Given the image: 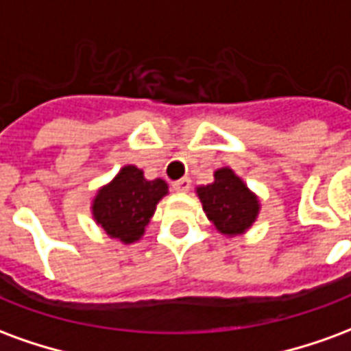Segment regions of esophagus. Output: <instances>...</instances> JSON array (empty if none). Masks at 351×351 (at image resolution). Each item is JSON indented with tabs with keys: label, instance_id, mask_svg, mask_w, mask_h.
<instances>
[{
	"label": "esophagus",
	"instance_id": "34e87169",
	"mask_svg": "<svg viewBox=\"0 0 351 351\" xmlns=\"http://www.w3.org/2000/svg\"><path fill=\"white\" fill-rule=\"evenodd\" d=\"M173 188H175L176 191H188L191 188V180L190 178H180V180H176V182L173 184Z\"/></svg>",
	"mask_w": 351,
	"mask_h": 351
}]
</instances>
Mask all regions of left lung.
I'll return each mask as SVG.
<instances>
[{"label":"left lung","mask_w":351,"mask_h":351,"mask_svg":"<svg viewBox=\"0 0 351 351\" xmlns=\"http://www.w3.org/2000/svg\"><path fill=\"white\" fill-rule=\"evenodd\" d=\"M206 218L226 237L244 235L258 220V195L231 167L214 171V182L195 188Z\"/></svg>","instance_id":"left-lung-1"}]
</instances>
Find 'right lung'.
<instances>
[{
  "instance_id": "right-lung-1",
  "label": "right lung",
  "mask_w": 351,
  "mask_h": 351,
  "mask_svg": "<svg viewBox=\"0 0 351 351\" xmlns=\"http://www.w3.org/2000/svg\"><path fill=\"white\" fill-rule=\"evenodd\" d=\"M167 193L165 180H146L143 169L123 165L110 182L95 191L90 208L95 223L110 239L133 244L145 235L156 205Z\"/></svg>"
}]
</instances>
